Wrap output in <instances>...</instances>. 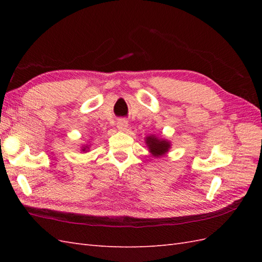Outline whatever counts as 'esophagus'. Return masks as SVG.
I'll use <instances>...</instances> for the list:
<instances>
[{
  "label": "esophagus",
  "mask_w": 262,
  "mask_h": 262,
  "mask_svg": "<svg viewBox=\"0 0 262 262\" xmlns=\"http://www.w3.org/2000/svg\"><path fill=\"white\" fill-rule=\"evenodd\" d=\"M127 127H128V122L125 119H121L117 122V128H118L119 130H126Z\"/></svg>",
  "instance_id": "34e87169"
}]
</instances>
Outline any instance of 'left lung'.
<instances>
[{
  "instance_id": "1",
  "label": "left lung",
  "mask_w": 262,
  "mask_h": 262,
  "mask_svg": "<svg viewBox=\"0 0 262 262\" xmlns=\"http://www.w3.org/2000/svg\"><path fill=\"white\" fill-rule=\"evenodd\" d=\"M146 144L148 146L149 152H151L154 157H162V155L168 152V149L170 148L169 142L159 140V138H157L155 136L146 137Z\"/></svg>"
}]
</instances>
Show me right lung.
<instances>
[{
	"instance_id": "add662e5",
	"label": "right lung",
	"mask_w": 262,
	"mask_h": 262,
	"mask_svg": "<svg viewBox=\"0 0 262 262\" xmlns=\"http://www.w3.org/2000/svg\"><path fill=\"white\" fill-rule=\"evenodd\" d=\"M88 147H84V148H82V151H85V149H86Z\"/></svg>"
}]
</instances>
